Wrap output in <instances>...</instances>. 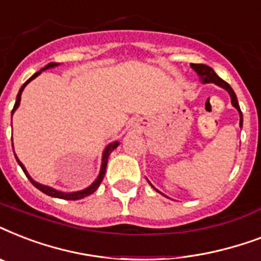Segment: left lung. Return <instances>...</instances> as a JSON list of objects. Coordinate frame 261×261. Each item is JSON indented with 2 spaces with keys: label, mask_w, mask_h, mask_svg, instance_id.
Returning a JSON list of instances; mask_svg holds the SVG:
<instances>
[{
  "label": "left lung",
  "mask_w": 261,
  "mask_h": 261,
  "mask_svg": "<svg viewBox=\"0 0 261 261\" xmlns=\"http://www.w3.org/2000/svg\"><path fill=\"white\" fill-rule=\"evenodd\" d=\"M191 67H192V69L196 71V74L199 75V80L202 81V84H215V85H218V87H221L222 89L226 90L227 93H229V96H230L231 106L234 107L236 110L239 111L240 127H243V112H241V110H240L239 101H237V96H236L234 90L231 89L230 85H229L227 83H225V81H223L221 77H218V75H217V73H215V71L213 70L210 66H207V65H203V63H191ZM147 181H149V180H147ZM149 184L151 186L150 181H149ZM153 188H154V187H153ZM154 190L157 191V192H160L157 188H154ZM160 194H161V192H160Z\"/></svg>",
  "instance_id": "left-lung-1"
}]
</instances>
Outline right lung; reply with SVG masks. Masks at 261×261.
<instances>
[{
    "label": "right lung",
    "mask_w": 261,
    "mask_h": 261,
    "mask_svg": "<svg viewBox=\"0 0 261 261\" xmlns=\"http://www.w3.org/2000/svg\"><path fill=\"white\" fill-rule=\"evenodd\" d=\"M61 63H55V62H51L48 63L47 66H44L43 69H40V70L38 71V73H35L32 77H31L30 80H27L25 83H24V85H22L21 88H20V90H18V93H17V97H16V102H14V107H13V110H12V115L14 114V111L17 110L18 106H20V100H21V93H22V90H24V88L28 85V84L32 81L34 79H36L42 71L47 70V69H54V67L59 66ZM119 146V142L118 141H114V142H111L108 143L106 146V149L102 150V155H101V167H100V173H98V176L96 177V180H94L92 184H90L89 187H87V188H84V190L81 191H75V192H62V191H58V190H55V188H53V187H48V186H44V184H40V182L38 181H35L34 178L31 177L30 173L27 172L25 167L22 165V163L20 161V160L17 159V155L14 154V157H16V161L18 163V165L21 167V169L24 171V173H25V176L28 178H30V181L34 184L38 190H40L43 192V194H46L48 195V196H53V198H59V199H66V200H79V199H83L85 198V196H89V195H92L94 192V191L97 190L98 186L101 184L102 181V178H104V174H106V168H107V163H108V157H110V154L112 153V151L116 149V147ZM14 153V150H13Z\"/></svg>",
    "instance_id": "right-lung-1"
}]
</instances>
